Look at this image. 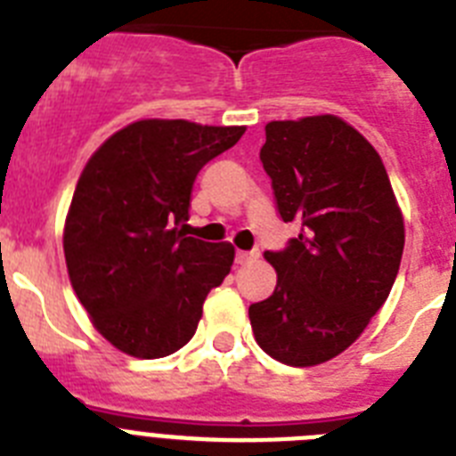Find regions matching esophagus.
I'll list each match as a JSON object with an SVG mask.
<instances>
[{"instance_id": "obj_1", "label": "esophagus", "mask_w": 456, "mask_h": 456, "mask_svg": "<svg viewBox=\"0 0 456 456\" xmlns=\"http://www.w3.org/2000/svg\"><path fill=\"white\" fill-rule=\"evenodd\" d=\"M256 256H259V250H252V252L239 250L236 252V264H250V261H255Z\"/></svg>"}]
</instances>
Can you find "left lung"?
<instances>
[{
    "instance_id": "8db88e82",
    "label": "left lung",
    "mask_w": 456,
    "mask_h": 456,
    "mask_svg": "<svg viewBox=\"0 0 456 456\" xmlns=\"http://www.w3.org/2000/svg\"><path fill=\"white\" fill-rule=\"evenodd\" d=\"M298 239L266 252L275 291L250 305L255 339L291 367L322 365L362 335L390 296L403 217L381 156L332 114L271 121L259 153Z\"/></svg>"
}]
</instances>
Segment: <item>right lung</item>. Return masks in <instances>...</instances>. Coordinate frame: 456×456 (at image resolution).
<instances>
[{
    "label": "right lung",
    "instance_id": "obj_1",
    "mask_svg": "<svg viewBox=\"0 0 456 456\" xmlns=\"http://www.w3.org/2000/svg\"><path fill=\"white\" fill-rule=\"evenodd\" d=\"M243 126L142 118L102 142L75 188L63 255L91 323L134 358H165L192 339L201 307L233 264L229 243L183 233L206 162Z\"/></svg>",
    "mask_w": 456,
    "mask_h": 456
}]
</instances>
